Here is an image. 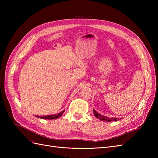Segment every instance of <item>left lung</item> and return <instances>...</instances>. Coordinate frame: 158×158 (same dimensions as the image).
<instances>
[{
    "mask_svg": "<svg viewBox=\"0 0 158 158\" xmlns=\"http://www.w3.org/2000/svg\"><path fill=\"white\" fill-rule=\"evenodd\" d=\"M93 111H94V115L95 116V117H96L97 118H99L100 119V120L102 121H108V122H110V121H118L120 120V119L121 118H109L107 117H105V116H103L102 115V114H100L99 113H98V112H96L95 111V109H93Z\"/></svg>",
    "mask_w": 158,
    "mask_h": 158,
    "instance_id": "1",
    "label": "left lung"
}]
</instances>
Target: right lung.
Instances as JSON below:
<instances>
[{
  "label": "right lung",
  "mask_w": 158,
  "mask_h": 158,
  "mask_svg": "<svg viewBox=\"0 0 158 158\" xmlns=\"http://www.w3.org/2000/svg\"><path fill=\"white\" fill-rule=\"evenodd\" d=\"M64 112V110H63V111H61L56 114H51V115H47V116H35V117H37L38 118H43V119L44 118H45V119H56L57 118L61 117V115L63 114Z\"/></svg>",
  "instance_id": "right-lung-1"
}]
</instances>
